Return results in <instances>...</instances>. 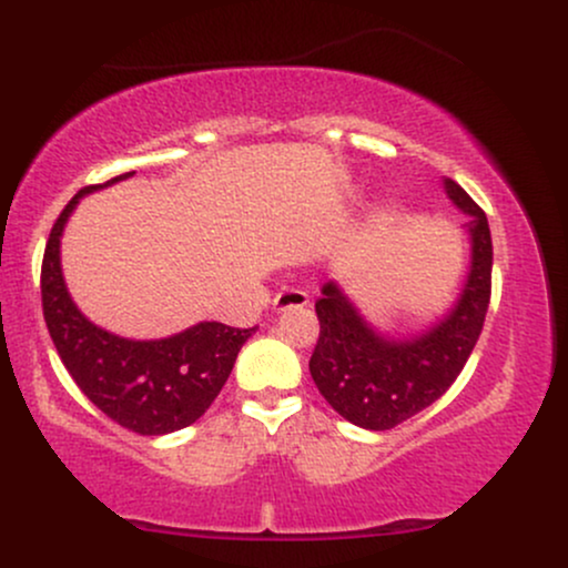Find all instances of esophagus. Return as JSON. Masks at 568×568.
Listing matches in <instances>:
<instances>
[{
  "label": "esophagus",
  "instance_id": "obj_1",
  "mask_svg": "<svg viewBox=\"0 0 568 568\" xmlns=\"http://www.w3.org/2000/svg\"><path fill=\"white\" fill-rule=\"evenodd\" d=\"M306 304H310V296H306V291L302 288H283L275 296V302H272V306H275L277 312L293 310V306H306Z\"/></svg>",
  "mask_w": 568,
  "mask_h": 568
}]
</instances>
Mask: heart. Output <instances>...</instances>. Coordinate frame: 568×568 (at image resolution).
<instances>
[{
	"label": "heart",
	"instance_id": "b5f03b06",
	"mask_svg": "<svg viewBox=\"0 0 568 568\" xmlns=\"http://www.w3.org/2000/svg\"><path fill=\"white\" fill-rule=\"evenodd\" d=\"M397 216V202L393 197H384L379 205L374 207V216H371V221L374 224H389Z\"/></svg>",
	"mask_w": 568,
	"mask_h": 568
}]
</instances>
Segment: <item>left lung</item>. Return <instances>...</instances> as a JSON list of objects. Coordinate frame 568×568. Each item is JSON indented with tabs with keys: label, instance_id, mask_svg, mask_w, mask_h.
I'll return each instance as SVG.
<instances>
[{
	"label": "left lung",
	"instance_id": "left-lung-1",
	"mask_svg": "<svg viewBox=\"0 0 568 568\" xmlns=\"http://www.w3.org/2000/svg\"><path fill=\"white\" fill-rule=\"evenodd\" d=\"M443 192L470 221V264L454 304L419 334L393 336L368 321L347 291L328 280L315 302L321 338L310 374L338 416L363 429H389L433 406L452 387L484 328L491 296V232L486 213L456 181Z\"/></svg>",
	"mask_w": 568,
	"mask_h": 568
}]
</instances>
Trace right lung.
Returning <instances> with one entry per match:
<instances>
[{
    "instance_id": "add662e5",
    "label": "right lung",
    "mask_w": 568,
    "mask_h": 568,
    "mask_svg": "<svg viewBox=\"0 0 568 568\" xmlns=\"http://www.w3.org/2000/svg\"><path fill=\"white\" fill-rule=\"evenodd\" d=\"M116 175L84 186L50 232L42 262V310L63 366L77 387L116 425L139 435H168L200 419L230 379L237 352L256 328L202 321L165 338H125L82 315L61 270V237L82 197L128 181Z\"/></svg>"
}]
</instances>
